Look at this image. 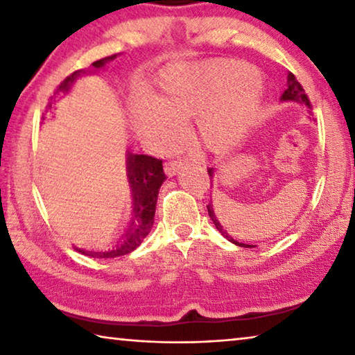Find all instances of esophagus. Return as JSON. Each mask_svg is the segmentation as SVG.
Returning a JSON list of instances; mask_svg holds the SVG:
<instances>
[{"label": "esophagus", "instance_id": "esophagus-1", "mask_svg": "<svg viewBox=\"0 0 355 355\" xmlns=\"http://www.w3.org/2000/svg\"><path fill=\"white\" fill-rule=\"evenodd\" d=\"M182 167H183L182 161H171V163H167L164 166V173L169 178H172V177L177 175V173L180 172V169H182Z\"/></svg>", "mask_w": 355, "mask_h": 355}]
</instances>
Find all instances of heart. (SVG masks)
I'll return each mask as SVG.
<instances>
[{"instance_id":"heart-1","label":"heart","mask_w":355,"mask_h":355,"mask_svg":"<svg viewBox=\"0 0 355 355\" xmlns=\"http://www.w3.org/2000/svg\"><path fill=\"white\" fill-rule=\"evenodd\" d=\"M258 71L239 61L167 65L158 76V103L144 98L136 120L142 133L163 141L178 120L199 117L202 141L214 153H228L241 144L260 112L263 91Z\"/></svg>"}]
</instances>
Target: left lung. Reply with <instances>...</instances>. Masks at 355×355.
Segmentation results:
<instances>
[{
  "label": "left lung",
  "mask_w": 355,
  "mask_h": 355,
  "mask_svg": "<svg viewBox=\"0 0 355 355\" xmlns=\"http://www.w3.org/2000/svg\"><path fill=\"white\" fill-rule=\"evenodd\" d=\"M280 101H284V103H296V105H300V106H305L307 107L309 111V119L313 120V114H311V105H310V100L307 98V95H305V91L302 89V86H300L299 81L296 80V76H294L291 71L288 73V78H286V89L284 91V94H282L280 97ZM214 172H216V167H209L208 169V173L209 177H211V184H213V177H214ZM208 216L209 219L213 220L214 227L218 228L219 233L222 236H224L225 239H228V241L239 245V248H248V249H252V248H257L255 244H249V243H243V241H238V239H233L232 235H228V232L225 230L224 227H222V224L218 219V216H216L214 213V208H213V202H209L208 205Z\"/></svg>",
  "instance_id": "obj_1"
}]
</instances>
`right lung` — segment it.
<instances>
[{"label": "right lung", "mask_w": 355, "mask_h": 355, "mask_svg": "<svg viewBox=\"0 0 355 355\" xmlns=\"http://www.w3.org/2000/svg\"><path fill=\"white\" fill-rule=\"evenodd\" d=\"M119 55H112L95 61L92 69L87 70H76L70 76L65 78L58 87L55 97H51V101L46 106V111H50L51 117H55L56 110V98L65 97L70 94L71 87L76 83L78 78L91 73H98L100 70H105L106 64L114 61ZM127 180L131 192V218L128 225L125 227L122 236L119 238L116 245L107 249H87V248H76L75 249L81 254L92 257V258H116L123 257L133 252L136 248H139L153 225L156 200H158V192L161 184L164 183L166 175L163 172V161L152 158L147 155H137L127 150Z\"/></svg>", "instance_id": "1"}]
</instances>
